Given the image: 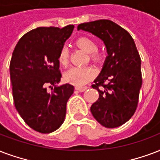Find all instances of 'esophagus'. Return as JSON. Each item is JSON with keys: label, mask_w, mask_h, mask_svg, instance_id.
Masks as SVG:
<instances>
[{"label": "esophagus", "mask_w": 160, "mask_h": 160, "mask_svg": "<svg viewBox=\"0 0 160 160\" xmlns=\"http://www.w3.org/2000/svg\"><path fill=\"white\" fill-rule=\"evenodd\" d=\"M87 88H88V87H86V86H85V87H75V90L78 91H80V92H83V91H86Z\"/></svg>", "instance_id": "esophagus-1"}]
</instances>
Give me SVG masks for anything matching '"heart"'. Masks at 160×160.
I'll list each match as a JSON object with an SVG mask.
<instances>
[{
    "mask_svg": "<svg viewBox=\"0 0 160 160\" xmlns=\"http://www.w3.org/2000/svg\"><path fill=\"white\" fill-rule=\"evenodd\" d=\"M75 44L85 53H90L91 60L98 63L102 60V55L97 52L98 45L96 41L88 37L79 38ZM69 52L68 48L63 47L58 53V63L62 66H67L69 64ZM95 76V71L90 67H73L67 70L64 75V80L76 86H83L90 82Z\"/></svg>",
    "mask_w": 160,
    "mask_h": 160,
    "instance_id": "b5f03b06",
    "label": "heart"
}]
</instances>
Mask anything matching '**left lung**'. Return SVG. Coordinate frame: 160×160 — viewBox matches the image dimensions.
<instances>
[{"label":"left lung","instance_id":"obj_1","mask_svg":"<svg viewBox=\"0 0 160 160\" xmlns=\"http://www.w3.org/2000/svg\"><path fill=\"white\" fill-rule=\"evenodd\" d=\"M77 29L98 37L106 46L107 58L92 85L99 98L91 105V112L105 128H118L135 112L142 86L141 58L135 42L125 29L110 20L81 23Z\"/></svg>","mask_w":160,"mask_h":160}]
</instances>
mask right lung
Masks as SVG:
<instances>
[{"label": "right lung", "mask_w": 160, "mask_h": 160, "mask_svg": "<svg viewBox=\"0 0 160 160\" xmlns=\"http://www.w3.org/2000/svg\"><path fill=\"white\" fill-rule=\"evenodd\" d=\"M40 27L23 35L10 63V77L16 109L31 128L41 133L55 131L63 124L66 104L74 92L69 84L58 85L61 73L58 58L74 30ZM54 85L48 93L46 86Z\"/></svg>", "instance_id": "obj_1"}]
</instances>
